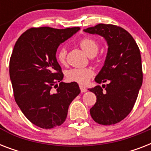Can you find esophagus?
Here are the masks:
<instances>
[{
  "mask_svg": "<svg viewBox=\"0 0 151 151\" xmlns=\"http://www.w3.org/2000/svg\"><path fill=\"white\" fill-rule=\"evenodd\" d=\"M79 87H80V89L81 91V92H85L87 91V88H86L85 86H83V85H80Z\"/></svg>",
  "mask_w": 151,
  "mask_h": 151,
  "instance_id": "1",
  "label": "esophagus"
}]
</instances>
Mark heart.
<instances>
[{
    "instance_id": "b5f03b06",
    "label": "heart",
    "mask_w": 151,
    "mask_h": 151,
    "mask_svg": "<svg viewBox=\"0 0 151 151\" xmlns=\"http://www.w3.org/2000/svg\"><path fill=\"white\" fill-rule=\"evenodd\" d=\"M79 45L89 57L94 56L99 50V42L92 37H84L79 41ZM56 59L62 64L66 63V50L64 47H60L56 52ZM94 74L92 68H73L66 72V79L69 81L77 82L81 85L87 84Z\"/></svg>"
}]
</instances>
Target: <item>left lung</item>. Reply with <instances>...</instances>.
I'll list each match as a JSON object with an SVG mask.
<instances>
[{
  "instance_id": "obj_1",
  "label": "left lung",
  "mask_w": 151,
  "mask_h": 151,
  "mask_svg": "<svg viewBox=\"0 0 151 151\" xmlns=\"http://www.w3.org/2000/svg\"><path fill=\"white\" fill-rule=\"evenodd\" d=\"M84 31L99 34L107 41L105 63L96 82L103 85L90 88L96 96V102L90 109L92 119L98 124L111 125L125 118L136 103L143 83L140 51L134 38L122 27L99 24Z\"/></svg>"
}]
</instances>
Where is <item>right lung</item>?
<instances>
[{"mask_svg": "<svg viewBox=\"0 0 151 151\" xmlns=\"http://www.w3.org/2000/svg\"><path fill=\"white\" fill-rule=\"evenodd\" d=\"M79 29L32 27L14 46L9 74L15 100L27 119L40 128L61 125L69 106L81 92L77 82H61L63 73L55 57L59 45Z\"/></svg>", "mask_w": 151, "mask_h": 151, "instance_id": "add662e5", "label": "right lung"}]
</instances>
